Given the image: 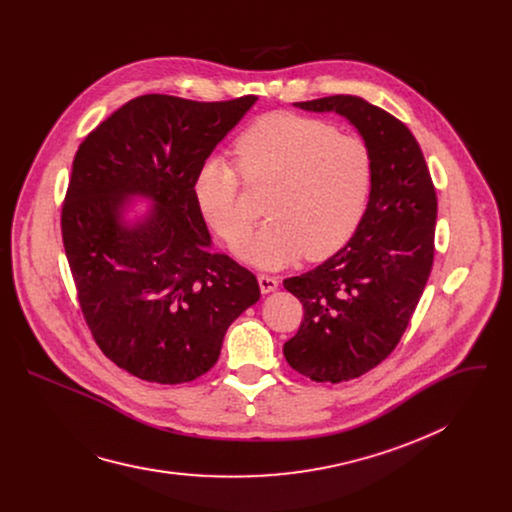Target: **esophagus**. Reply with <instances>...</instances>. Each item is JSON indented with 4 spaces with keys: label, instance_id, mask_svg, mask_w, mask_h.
<instances>
[{
    "label": "esophagus",
    "instance_id": "34e87169",
    "mask_svg": "<svg viewBox=\"0 0 512 512\" xmlns=\"http://www.w3.org/2000/svg\"><path fill=\"white\" fill-rule=\"evenodd\" d=\"M257 281L261 287V294H271V291H275L279 287V279L271 277V275H259Z\"/></svg>",
    "mask_w": 512,
    "mask_h": 512
}]
</instances>
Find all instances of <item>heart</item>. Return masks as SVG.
Wrapping results in <instances>:
<instances>
[{
	"mask_svg": "<svg viewBox=\"0 0 512 512\" xmlns=\"http://www.w3.org/2000/svg\"><path fill=\"white\" fill-rule=\"evenodd\" d=\"M247 182L269 184L263 212L269 221L237 255L263 269L336 253L354 233L371 190V158L352 135L302 117L267 115L235 143ZM192 192L204 221L227 243H241L249 221L237 204L239 176L218 158L196 170Z\"/></svg>",
	"mask_w": 512,
	"mask_h": 512,
	"instance_id": "obj_1",
	"label": "heart"
}]
</instances>
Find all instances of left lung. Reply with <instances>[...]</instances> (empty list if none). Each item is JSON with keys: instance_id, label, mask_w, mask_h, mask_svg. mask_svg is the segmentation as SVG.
Returning <instances> with one entry per match:
<instances>
[{"instance_id": "obj_1", "label": "left lung", "mask_w": 512, "mask_h": 512, "mask_svg": "<svg viewBox=\"0 0 512 512\" xmlns=\"http://www.w3.org/2000/svg\"><path fill=\"white\" fill-rule=\"evenodd\" d=\"M294 107L344 117L371 158L369 202L352 239L283 281L304 306L298 334L283 344L289 367L342 383L375 369L401 340L433 265L437 198L417 139L387 111L352 95Z\"/></svg>"}]
</instances>
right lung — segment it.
<instances>
[{"instance_id": "right-lung-1", "label": "right lung", "mask_w": 512, "mask_h": 512, "mask_svg": "<svg viewBox=\"0 0 512 512\" xmlns=\"http://www.w3.org/2000/svg\"><path fill=\"white\" fill-rule=\"evenodd\" d=\"M255 101L143 95L91 131L72 162L66 259L95 342L133 377L178 385L204 375L261 296L249 269L212 253L192 192L200 164Z\"/></svg>"}]
</instances>
